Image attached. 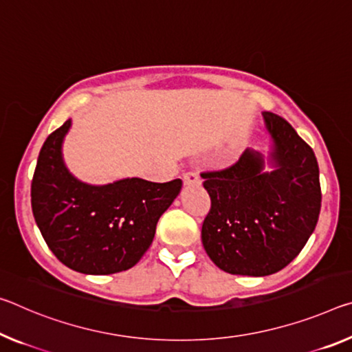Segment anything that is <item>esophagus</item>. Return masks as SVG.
I'll return each mask as SVG.
<instances>
[{
    "label": "esophagus",
    "mask_w": 352,
    "mask_h": 352,
    "mask_svg": "<svg viewBox=\"0 0 352 352\" xmlns=\"http://www.w3.org/2000/svg\"><path fill=\"white\" fill-rule=\"evenodd\" d=\"M183 183H185L186 186H192V185H200V177L196 174V172H186L185 175H183Z\"/></svg>",
    "instance_id": "obj_1"
}]
</instances>
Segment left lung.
<instances>
[{"label": "left lung", "instance_id": "8db88e82", "mask_svg": "<svg viewBox=\"0 0 352 352\" xmlns=\"http://www.w3.org/2000/svg\"><path fill=\"white\" fill-rule=\"evenodd\" d=\"M272 139L271 163L248 148L236 163L202 172L211 208L202 243L228 274L270 276L296 258L314 233L321 210L320 169L314 150L285 119L263 113Z\"/></svg>", "mask_w": 352, "mask_h": 352}]
</instances>
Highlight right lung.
Here are the masks:
<instances>
[{
	"instance_id": "right-lung-1",
	"label": "right lung",
	"mask_w": 352,
	"mask_h": 352,
	"mask_svg": "<svg viewBox=\"0 0 352 352\" xmlns=\"http://www.w3.org/2000/svg\"><path fill=\"white\" fill-rule=\"evenodd\" d=\"M72 120L43 142L31 183L32 214L60 263L82 274L106 276L135 266L153 241L156 222L182 189V180L124 178L103 186L67 170L63 141Z\"/></svg>"
}]
</instances>
